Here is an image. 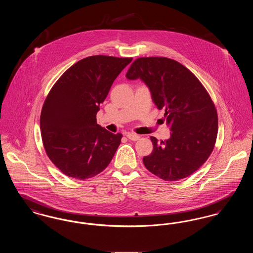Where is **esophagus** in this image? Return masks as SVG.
Segmentation results:
<instances>
[{
  "label": "esophagus",
  "instance_id": "1",
  "mask_svg": "<svg viewBox=\"0 0 253 253\" xmlns=\"http://www.w3.org/2000/svg\"><path fill=\"white\" fill-rule=\"evenodd\" d=\"M127 137H128L130 140H132V141H136V140H138V139L140 138V136H139L138 134H135V133H132V132L127 133Z\"/></svg>",
  "mask_w": 253,
  "mask_h": 253
}]
</instances>
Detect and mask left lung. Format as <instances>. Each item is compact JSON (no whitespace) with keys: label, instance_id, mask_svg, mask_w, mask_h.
Wrapping results in <instances>:
<instances>
[{"label":"left lung","instance_id":"1","mask_svg":"<svg viewBox=\"0 0 253 253\" xmlns=\"http://www.w3.org/2000/svg\"><path fill=\"white\" fill-rule=\"evenodd\" d=\"M126 78H139L148 85L157 108L165 110L171 131L160 144L151 136L154 149L143 157L145 167L163 180L190 176L204 164L216 142L218 117L208 91L187 67L165 57L136 59Z\"/></svg>","mask_w":253,"mask_h":253}]
</instances>
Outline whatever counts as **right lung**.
Returning <instances> with one entry per match:
<instances>
[{"label":"right lung","instance_id":"right-lung-1","mask_svg":"<svg viewBox=\"0 0 253 253\" xmlns=\"http://www.w3.org/2000/svg\"><path fill=\"white\" fill-rule=\"evenodd\" d=\"M132 60L87 57L68 68L49 91L40 119L42 139L50 160L65 175L91 178L115 156L122 134L99 126L96 113L114 81Z\"/></svg>","mask_w":253,"mask_h":253}]
</instances>
